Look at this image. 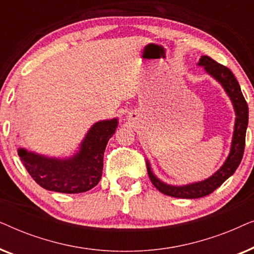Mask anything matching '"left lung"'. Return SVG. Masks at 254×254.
I'll list each match as a JSON object with an SVG mask.
<instances>
[{
    "label": "left lung",
    "instance_id": "1",
    "mask_svg": "<svg viewBox=\"0 0 254 254\" xmlns=\"http://www.w3.org/2000/svg\"><path fill=\"white\" fill-rule=\"evenodd\" d=\"M196 65L202 67L204 72L213 77L222 88L230 99L235 111V125L234 131H232V138L229 150L228 157L225 158L223 164L217 170L214 175L208 177L207 179L195 182L185 185H171L166 184L158 178L152 171L150 162L147 158V170L149 178L151 183L159 192L169 196L182 197V199H197L203 197L208 194L213 193L217 187H220L225 180L234 175L236 170L241 164L243 154L245 148V136L246 129L249 124V107L248 103L243 96L241 86L236 79L235 75L232 74L230 69L215 62L207 55H202L199 59Z\"/></svg>",
    "mask_w": 254,
    "mask_h": 254
}]
</instances>
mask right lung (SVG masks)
I'll list each match as a JSON object with an SVG mask.
<instances>
[{"label": "right lung", "instance_id": "right-lung-1", "mask_svg": "<svg viewBox=\"0 0 254 254\" xmlns=\"http://www.w3.org/2000/svg\"><path fill=\"white\" fill-rule=\"evenodd\" d=\"M119 125V119L97 121L70 156L55 157L18 148V155L30 176L43 189L76 194L91 190L103 173L104 151Z\"/></svg>", "mask_w": 254, "mask_h": 254}]
</instances>
